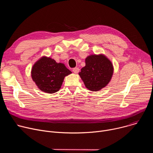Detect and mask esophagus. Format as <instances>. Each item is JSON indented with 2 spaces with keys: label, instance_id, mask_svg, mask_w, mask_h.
Returning <instances> with one entry per match:
<instances>
[{
  "label": "esophagus",
  "instance_id": "esophagus-1",
  "mask_svg": "<svg viewBox=\"0 0 153 153\" xmlns=\"http://www.w3.org/2000/svg\"><path fill=\"white\" fill-rule=\"evenodd\" d=\"M73 71L74 73H78L79 72V68H77V67H76V68H74L73 69Z\"/></svg>",
  "mask_w": 153,
  "mask_h": 153
}]
</instances>
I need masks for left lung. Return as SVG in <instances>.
Listing matches in <instances>:
<instances>
[{
	"label": "left lung",
	"mask_w": 153,
	"mask_h": 153,
	"mask_svg": "<svg viewBox=\"0 0 153 153\" xmlns=\"http://www.w3.org/2000/svg\"><path fill=\"white\" fill-rule=\"evenodd\" d=\"M85 66L79 72L85 86L93 91H99L110 81L113 67L103 55H91L85 59Z\"/></svg>",
	"instance_id": "1"
}]
</instances>
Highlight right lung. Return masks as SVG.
<instances>
[{
  "mask_svg": "<svg viewBox=\"0 0 153 153\" xmlns=\"http://www.w3.org/2000/svg\"><path fill=\"white\" fill-rule=\"evenodd\" d=\"M71 73L63 63L43 57L34 65L31 76L40 90L52 94L60 90L64 77Z\"/></svg>",
  "mask_w": 153,
  "mask_h": 153,
  "instance_id": "add662e5",
  "label": "right lung"
}]
</instances>
